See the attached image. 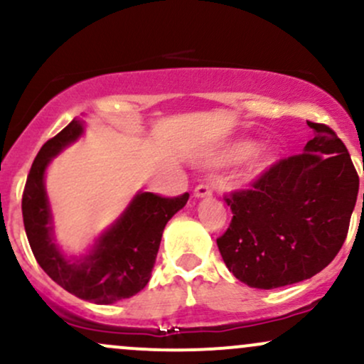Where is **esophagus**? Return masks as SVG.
I'll list each match as a JSON object with an SVG mask.
<instances>
[{
  "instance_id": "34e87169",
  "label": "esophagus",
  "mask_w": 364,
  "mask_h": 364,
  "mask_svg": "<svg viewBox=\"0 0 364 364\" xmlns=\"http://www.w3.org/2000/svg\"><path fill=\"white\" fill-rule=\"evenodd\" d=\"M212 191H214V186L210 185V183H200V185H196L193 195L196 198H205V196H210Z\"/></svg>"
}]
</instances>
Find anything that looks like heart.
<instances>
[{"label":"heart","instance_id":"b5f03b06","mask_svg":"<svg viewBox=\"0 0 364 364\" xmlns=\"http://www.w3.org/2000/svg\"><path fill=\"white\" fill-rule=\"evenodd\" d=\"M253 150H255V144H252V141H240V144L232 145V147L225 152L224 159L225 161H243V159L248 157ZM269 162H270V156H265L263 159H260V162H258V168H265Z\"/></svg>","mask_w":364,"mask_h":364}]
</instances>
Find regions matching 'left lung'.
Listing matches in <instances>:
<instances>
[{
  "instance_id": "obj_1",
  "label": "left lung",
  "mask_w": 364,
  "mask_h": 364,
  "mask_svg": "<svg viewBox=\"0 0 364 364\" xmlns=\"http://www.w3.org/2000/svg\"><path fill=\"white\" fill-rule=\"evenodd\" d=\"M306 123L315 136L304 152L279 159L248 190L224 196L232 219L217 246L225 267L250 287L274 289L313 277L348 236L356 168L332 128Z\"/></svg>"
}]
</instances>
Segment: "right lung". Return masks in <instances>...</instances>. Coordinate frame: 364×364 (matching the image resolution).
Wrapping results in <instances>:
<instances>
[{"label":"right lung","instance_id":"1","mask_svg":"<svg viewBox=\"0 0 364 364\" xmlns=\"http://www.w3.org/2000/svg\"><path fill=\"white\" fill-rule=\"evenodd\" d=\"M80 119H73L49 139L34 159L22 195V215L28 245L37 263L54 282L77 298L109 304L132 298L147 286L161 245L162 231L190 195L161 196L139 193L94 250L70 262L54 245L51 212L44 190V171L49 161L82 135Z\"/></svg>","mask_w":364,"mask_h":364}]
</instances>
